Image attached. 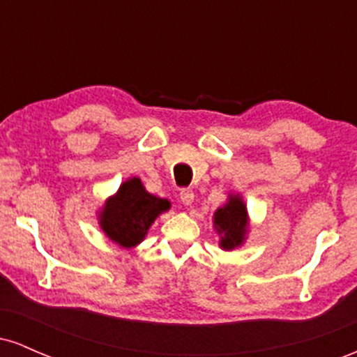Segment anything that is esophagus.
Wrapping results in <instances>:
<instances>
[{"instance_id":"34e87169","label":"esophagus","mask_w":357,"mask_h":357,"mask_svg":"<svg viewBox=\"0 0 357 357\" xmlns=\"http://www.w3.org/2000/svg\"><path fill=\"white\" fill-rule=\"evenodd\" d=\"M179 198H181V203L184 204V206H190V204L192 203V199H195V192H192L191 190H183L181 192H179Z\"/></svg>"}]
</instances>
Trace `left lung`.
<instances>
[{"label":"left lung","mask_w":357,"mask_h":357,"mask_svg":"<svg viewBox=\"0 0 357 357\" xmlns=\"http://www.w3.org/2000/svg\"><path fill=\"white\" fill-rule=\"evenodd\" d=\"M213 225L223 250H233L243 243L248 231V213L240 195H230L227 204L215 211Z\"/></svg>","instance_id":"1"}]
</instances>
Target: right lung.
I'll return each instance as SVG.
<instances>
[{"instance_id":"1","label":"right lung","mask_w":357,"mask_h":357,"mask_svg":"<svg viewBox=\"0 0 357 357\" xmlns=\"http://www.w3.org/2000/svg\"><path fill=\"white\" fill-rule=\"evenodd\" d=\"M171 203L144 190L141 179L130 178L105 202L99 215L100 228L122 248H134L144 240L147 230Z\"/></svg>"}]
</instances>
